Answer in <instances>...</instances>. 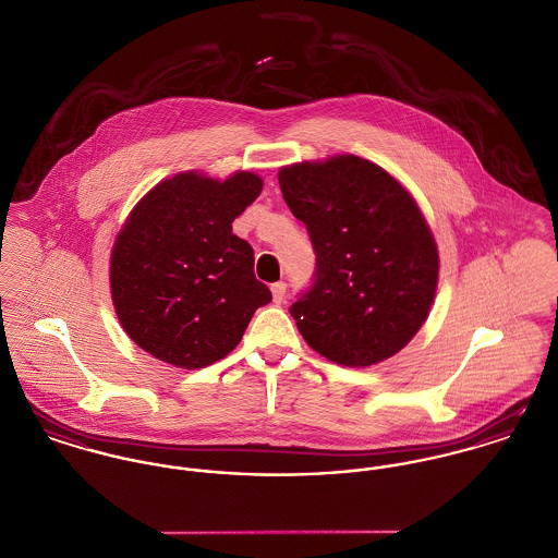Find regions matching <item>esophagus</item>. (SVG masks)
<instances>
[{
  "label": "esophagus",
  "mask_w": 558,
  "mask_h": 558,
  "mask_svg": "<svg viewBox=\"0 0 558 558\" xmlns=\"http://www.w3.org/2000/svg\"><path fill=\"white\" fill-rule=\"evenodd\" d=\"M284 295H287V284H284V282L271 284V298H274V303H282Z\"/></svg>",
  "instance_id": "1"
}]
</instances>
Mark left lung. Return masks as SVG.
Returning <instances> with one entry per match:
<instances>
[{"instance_id": "left-lung-1", "label": "left lung", "mask_w": 558, "mask_h": 558, "mask_svg": "<svg viewBox=\"0 0 558 558\" xmlns=\"http://www.w3.org/2000/svg\"><path fill=\"white\" fill-rule=\"evenodd\" d=\"M278 180L316 255L312 284L289 307L303 340L350 367L397 354L429 316L439 269L412 195L354 155L289 166Z\"/></svg>"}]
</instances>
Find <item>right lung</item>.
I'll list each match as a JSON object with an SVG mask.
<instances>
[{"label":"right lung","mask_w":558,"mask_h":558,"mask_svg":"<svg viewBox=\"0 0 558 558\" xmlns=\"http://www.w3.org/2000/svg\"><path fill=\"white\" fill-rule=\"evenodd\" d=\"M260 189L251 172L225 182L180 173L133 208L112 251L110 287L119 320L142 350L184 369L213 365L271 301L255 278L253 246L231 231Z\"/></svg>","instance_id":"1"}]
</instances>
